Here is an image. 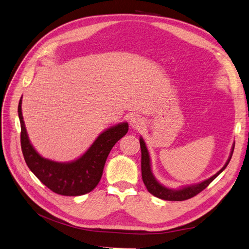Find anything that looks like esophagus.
I'll return each mask as SVG.
<instances>
[{"instance_id":"34e87169","label":"esophagus","mask_w":249,"mask_h":249,"mask_svg":"<svg viewBox=\"0 0 249 249\" xmlns=\"http://www.w3.org/2000/svg\"><path fill=\"white\" fill-rule=\"evenodd\" d=\"M130 124L135 130H140L144 125V122L139 116H133L130 120Z\"/></svg>"}]
</instances>
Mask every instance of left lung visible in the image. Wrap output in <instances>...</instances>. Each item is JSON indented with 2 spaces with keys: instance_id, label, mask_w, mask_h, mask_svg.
<instances>
[{
  "instance_id": "left-lung-1",
  "label": "left lung",
  "mask_w": 249,
  "mask_h": 249,
  "mask_svg": "<svg viewBox=\"0 0 249 249\" xmlns=\"http://www.w3.org/2000/svg\"><path fill=\"white\" fill-rule=\"evenodd\" d=\"M140 147H141V172H142V179L143 183H144L146 189L148 190L149 193H152L154 196L161 198L164 200H172V201H180V200H186L189 199L195 195L201 192L203 189L210 185V183H212L213 180L220 175V173L225 169V167L228 166V164L230 163L231 156L233 153V147L235 145H232L231 155L229 157V159L227 163L224 164V166L218 171L216 175L213 177H211L210 178L203 180L201 183L195 184V185H190V186H186L182 187L179 189H169V188L165 187L161 185L158 180L155 178L153 172H152V167H150V158L147 147L145 145V142L143 140L142 137H140Z\"/></svg>"
}]
</instances>
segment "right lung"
Segmentation results:
<instances>
[{"label": "right lung", "mask_w": 249, "mask_h": 249, "mask_svg": "<svg viewBox=\"0 0 249 249\" xmlns=\"http://www.w3.org/2000/svg\"><path fill=\"white\" fill-rule=\"evenodd\" d=\"M18 112L21 130L20 145L28 167L49 189L65 196H79L94 189L101 180L110 150L129 131L127 123L109 127L99 135L79 159L56 162L41 157L30 142L21 114V99Z\"/></svg>", "instance_id": "add662e5"}]
</instances>
